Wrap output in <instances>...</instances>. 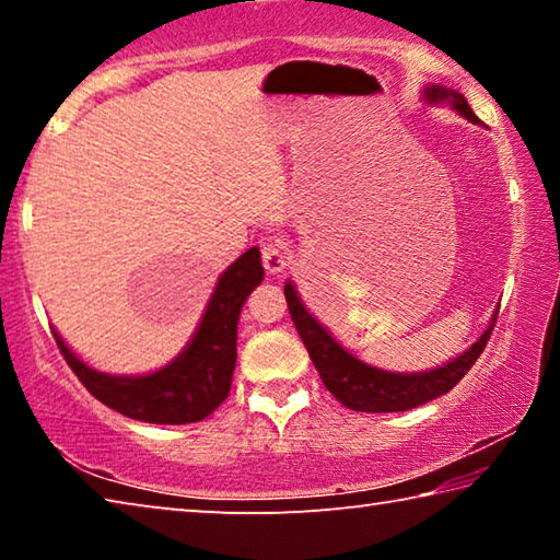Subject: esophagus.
Wrapping results in <instances>:
<instances>
[{"instance_id":"34e87169","label":"esophagus","mask_w":560,"mask_h":560,"mask_svg":"<svg viewBox=\"0 0 560 560\" xmlns=\"http://www.w3.org/2000/svg\"><path fill=\"white\" fill-rule=\"evenodd\" d=\"M287 249L279 240H267L261 242V264L269 273H279L283 267H287Z\"/></svg>"}]
</instances>
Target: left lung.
I'll list each match as a JSON object with an SVG mask.
<instances>
[{
  "label": "left lung",
  "instance_id": "obj_1",
  "mask_svg": "<svg viewBox=\"0 0 560 560\" xmlns=\"http://www.w3.org/2000/svg\"><path fill=\"white\" fill-rule=\"evenodd\" d=\"M442 98H452L454 108H457L464 118L479 122V118L474 116V110L469 108V103L462 93L444 91L440 86L428 89V101ZM283 296H287L293 326H296L303 346H306L311 360H314L320 381H324L328 393L334 395L340 405H346L348 410L355 412H402L450 393L452 387L471 371V365L477 363L481 350L489 343L491 330H494V324H491L485 330V336H481L467 353L452 360V363L444 368H438V371L415 375L385 373L377 371V368L360 363L358 358L340 348L336 340L328 336V330L303 308V303L299 301L291 283L283 287Z\"/></svg>",
  "mask_w": 560,
  "mask_h": 560
}]
</instances>
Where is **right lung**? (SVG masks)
<instances>
[{
  "label": "right lung",
  "mask_w": 560,
  "mask_h": 560,
  "mask_svg": "<svg viewBox=\"0 0 560 560\" xmlns=\"http://www.w3.org/2000/svg\"><path fill=\"white\" fill-rule=\"evenodd\" d=\"M261 279L259 249L242 254L217 283L192 343L175 363L153 375L113 377L91 371L54 330L56 346L83 387L110 410L153 424L200 422L230 395L236 363V320L246 296Z\"/></svg>",
  "instance_id": "1"
}]
</instances>
